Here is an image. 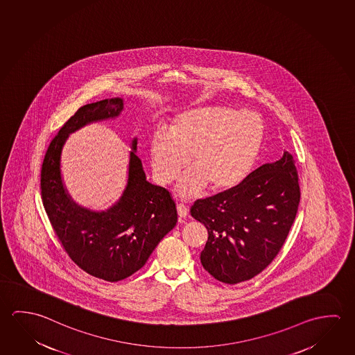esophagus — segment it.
Returning a JSON list of instances; mask_svg holds the SVG:
<instances>
[{
  "instance_id": "1",
  "label": "esophagus",
  "mask_w": 355,
  "mask_h": 355,
  "mask_svg": "<svg viewBox=\"0 0 355 355\" xmlns=\"http://www.w3.org/2000/svg\"><path fill=\"white\" fill-rule=\"evenodd\" d=\"M177 213H178V216H180V218H187L189 211H188V208H187V207L180 204V205H177Z\"/></svg>"
}]
</instances>
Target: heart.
<instances>
[{
    "mask_svg": "<svg viewBox=\"0 0 355 355\" xmlns=\"http://www.w3.org/2000/svg\"><path fill=\"white\" fill-rule=\"evenodd\" d=\"M265 125L260 115L227 105H203L180 111L150 140L156 180L168 184L186 167L175 191L184 199L233 189L250 175L261 152Z\"/></svg>",
    "mask_w": 355,
    "mask_h": 355,
    "instance_id": "1",
    "label": "heart"
}]
</instances>
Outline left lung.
Here are the masks:
<instances>
[{
	"instance_id": "1",
	"label": "left lung",
	"mask_w": 355,
	"mask_h": 355,
	"mask_svg": "<svg viewBox=\"0 0 355 355\" xmlns=\"http://www.w3.org/2000/svg\"><path fill=\"white\" fill-rule=\"evenodd\" d=\"M300 197L295 159L285 151L233 189L197 200L191 214L208 230L200 254L203 268L229 285L255 277L281 250Z\"/></svg>"
}]
</instances>
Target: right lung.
Here are the masks:
<instances>
[{"mask_svg": "<svg viewBox=\"0 0 355 355\" xmlns=\"http://www.w3.org/2000/svg\"><path fill=\"white\" fill-rule=\"evenodd\" d=\"M121 98L82 106L48 147L42 164V200L65 252L83 271L116 282L139 271L164 235L175 227L177 209L167 189L146 180L131 142L128 184L109 209L95 211L76 204L64 187L60 157L68 136L92 122L120 116Z\"/></svg>", "mask_w": 355, "mask_h": 355, "instance_id": "1", "label": "right lung"}]
</instances>
